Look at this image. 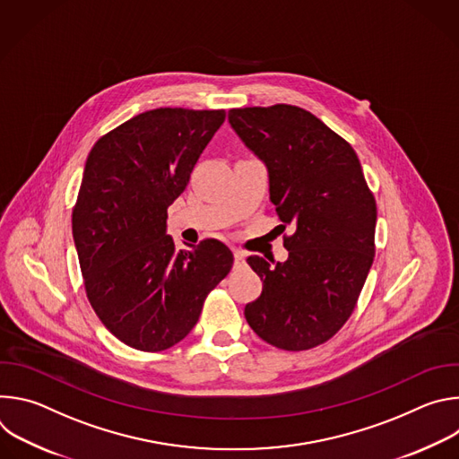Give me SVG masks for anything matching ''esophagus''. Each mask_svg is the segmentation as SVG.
Segmentation results:
<instances>
[{"instance_id":"obj_1","label":"esophagus","mask_w":459,"mask_h":459,"mask_svg":"<svg viewBox=\"0 0 459 459\" xmlns=\"http://www.w3.org/2000/svg\"><path fill=\"white\" fill-rule=\"evenodd\" d=\"M245 267V254L241 250H234V269Z\"/></svg>"}]
</instances>
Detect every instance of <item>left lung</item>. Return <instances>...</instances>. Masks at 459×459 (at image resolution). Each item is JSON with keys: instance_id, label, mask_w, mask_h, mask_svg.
<instances>
[{"instance_id": "8db88e82", "label": "left lung", "mask_w": 459, "mask_h": 459, "mask_svg": "<svg viewBox=\"0 0 459 459\" xmlns=\"http://www.w3.org/2000/svg\"><path fill=\"white\" fill-rule=\"evenodd\" d=\"M243 143L269 169L271 202L294 234L285 264H247L264 281L247 303L250 329L281 351L329 342L354 312L374 261L376 200L361 163L334 130L305 108L278 103L229 110Z\"/></svg>"}]
</instances>
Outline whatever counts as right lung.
<instances>
[{"label": "right lung", "instance_id": "right-lung-1", "mask_svg": "<svg viewBox=\"0 0 459 459\" xmlns=\"http://www.w3.org/2000/svg\"><path fill=\"white\" fill-rule=\"evenodd\" d=\"M225 121V110L154 108L121 123L89 152L73 236L87 298L107 329L143 352L167 351L198 323L230 273L218 239L176 250L167 209Z\"/></svg>", "mask_w": 459, "mask_h": 459}]
</instances>
